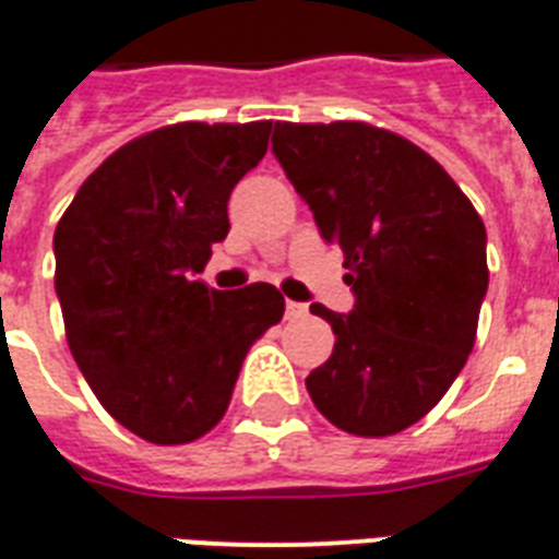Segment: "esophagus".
I'll list each match as a JSON object with an SVG mask.
<instances>
[{"instance_id":"obj_1","label":"esophagus","mask_w":559,"mask_h":559,"mask_svg":"<svg viewBox=\"0 0 559 559\" xmlns=\"http://www.w3.org/2000/svg\"><path fill=\"white\" fill-rule=\"evenodd\" d=\"M306 314H309V306H306V302H294V300L285 302V318L288 320H302Z\"/></svg>"}]
</instances>
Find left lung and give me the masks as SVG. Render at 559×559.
Returning <instances> with one entry per match:
<instances>
[{
    "label": "left lung",
    "mask_w": 559,
    "mask_h": 559,
    "mask_svg": "<svg viewBox=\"0 0 559 559\" xmlns=\"http://www.w3.org/2000/svg\"><path fill=\"white\" fill-rule=\"evenodd\" d=\"M271 151L344 250L356 294L349 314L311 302L335 332L326 365L306 376L311 402L349 435H396L473 353L490 283L481 215L435 157L373 124L276 122Z\"/></svg>",
    "instance_id": "left-lung-1"
}]
</instances>
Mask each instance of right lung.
<instances>
[{
  "mask_svg": "<svg viewBox=\"0 0 559 559\" xmlns=\"http://www.w3.org/2000/svg\"><path fill=\"white\" fill-rule=\"evenodd\" d=\"M267 133L271 122L145 133L86 177L55 230L69 349L107 414L148 443L206 435L250 344L283 318L274 285L194 280L227 239L230 192L265 157Z\"/></svg>",
  "mask_w": 559,
  "mask_h": 559,
  "instance_id": "obj_1",
  "label": "right lung"
}]
</instances>
